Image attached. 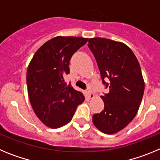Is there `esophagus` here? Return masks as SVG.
<instances>
[{"instance_id":"1","label":"esophagus","mask_w":160,"mask_h":160,"mask_svg":"<svg viewBox=\"0 0 160 160\" xmlns=\"http://www.w3.org/2000/svg\"><path fill=\"white\" fill-rule=\"evenodd\" d=\"M87 96H88L90 98H94V93H93V91L91 90V89H87Z\"/></svg>"}]
</instances>
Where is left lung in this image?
<instances>
[{
  "label": "left lung",
  "mask_w": 160,
  "mask_h": 160,
  "mask_svg": "<svg viewBox=\"0 0 160 160\" xmlns=\"http://www.w3.org/2000/svg\"><path fill=\"white\" fill-rule=\"evenodd\" d=\"M88 42L103 85L109 88L101 96L104 110L93 115V122L100 131L111 135L125 128L136 115L143 96V78L138 59L127 45L102 38H90Z\"/></svg>",
  "instance_id": "obj_1"
}]
</instances>
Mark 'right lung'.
I'll return each instance as SVG.
<instances>
[{"label":"right lung","instance_id":"1","mask_svg":"<svg viewBox=\"0 0 160 160\" xmlns=\"http://www.w3.org/2000/svg\"><path fill=\"white\" fill-rule=\"evenodd\" d=\"M87 41L79 37L52 38L38 49L28 66L26 82L31 106L49 128L67 124L85 100L82 93L66 84L64 78L70 73L73 54Z\"/></svg>","mask_w":160,"mask_h":160}]
</instances>
